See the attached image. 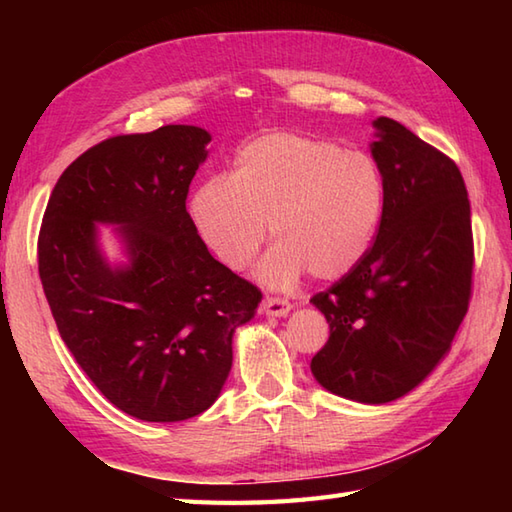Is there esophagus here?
<instances>
[{
  "label": "esophagus",
  "mask_w": 512,
  "mask_h": 512,
  "mask_svg": "<svg viewBox=\"0 0 512 512\" xmlns=\"http://www.w3.org/2000/svg\"><path fill=\"white\" fill-rule=\"evenodd\" d=\"M290 308H292V303L284 297H266L262 301V312H266L268 317H286Z\"/></svg>",
  "instance_id": "1"
}]
</instances>
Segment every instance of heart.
<instances>
[{
  "mask_svg": "<svg viewBox=\"0 0 512 512\" xmlns=\"http://www.w3.org/2000/svg\"><path fill=\"white\" fill-rule=\"evenodd\" d=\"M385 209V178L374 158L330 140L268 134L239 149L231 178L204 182L191 215L204 244L231 270L246 268L270 233L279 242L259 275L292 284L303 270L339 279L372 246Z\"/></svg>",
  "mask_w": 512,
  "mask_h": 512,
  "instance_id": "obj_1",
  "label": "heart"
}]
</instances>
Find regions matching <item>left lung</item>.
Listing matches in <instances>:
<instances>
[{
    "mask_svg": "<svg viewBox=\"0 0 512 512\" xmlns=\"http://www.w3.org/2000/svg\"><path fill=\"white\" fill-rule=\"evenodd\" d=\"M374 132L385 209L361 262L310 299L330 323L310 369L336 396L383 405L449 352L469 310L475 257L458 165L394 118H376Z\"/></svg>",
    "mask_w": 512,
    "mask_h": 512,
    "instance_id": "left-lung-1",
    "label": "left lung"
}]
</instances>
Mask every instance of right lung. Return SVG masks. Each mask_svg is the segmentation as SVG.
<instances>
[{"mask_svg":"<svg viewBox=\"0 0 512 512\" xmlns=\"http://www.w3.org/2000/svg\"><path fill=\"white\" fill-rule=\"evenodd\" d=\"M209 132L165 125L112 136L61 173L43 213L39 277L63 343L114 407L189 420L220 396L233 332L262 290L209 253L187 213ZM118 223L130 264L110 269L95 222Z\"/></svg>","mask_w":512,"mask_h":512,"instance_id":"obj_1","label":"right lung"}]
</instances>
